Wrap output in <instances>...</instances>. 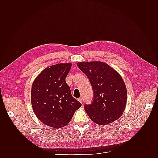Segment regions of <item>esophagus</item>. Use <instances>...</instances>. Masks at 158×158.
<instances>
[{
  "instance_id": "esophagus-1",
  "label": "esophagus",
  "mask_w": 158,
  "mask_h": 158,
  "mask_svg": "<svg viewBox=\"0 0 158 158\" xmlns=\"http://www.w3.org/2000/svg\"><path fill=\"white\" fill-rule=\"evenodd\" d=\"M78 101L82 104V103H83V99H82L81 98H78Z\"/></svg>"
}]
</instances>
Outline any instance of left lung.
Segmentation results:
<instances>
[{"mask_svg": "<svg viewBox=\"0 0 158 158\" xmlns=\"http://www.w3.org/2000/svg\"><path fill=\"white\" fill-rule=\"evenodd\" d=\"M77 66L92 87V102L84 106L89 118L99 125H106L119 119L127 102V89L122 77L102 62H81Z\"/></svg>", "mask_w": 158, "mask_h": 158, "instance_id": "1", "label": "left lung"}]
</instances>
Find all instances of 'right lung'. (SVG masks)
Returning <instances> with one entry per match:
<instances>
[{
  "label": "right lung",
  "mask_w": 158,
  "mask_h": 158,
  "mask_svg": "<svg viewBox=\"0 0 158 158\" xmlns=\"http://www.w3.org/2000/svg\"><path fill=\"white\" fill-rule=\"evenodd\" d=\"M72 64L47 67L36 77L31 89V103L42 123L54 128L68 124L81 104L73 98L66 82Z\"/></svg>",
  "instance_id": "add662e5"
}]
</instances>
